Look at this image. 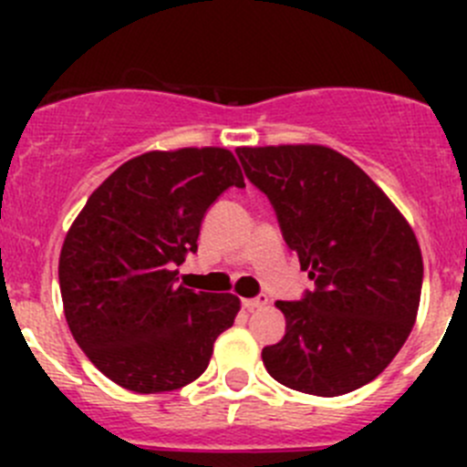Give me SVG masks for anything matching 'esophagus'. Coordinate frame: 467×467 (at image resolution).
I'll use <instances>...</instances> for the list:
<instances>
[{"label":"esophagus","mask_w":467,"mask_h":467,"mask_svg":"<svg viewBox=\"0 0 467 467\" xmlns=\"http://www.w3.org/2000/svg\"><path fill=\"white\" fill-rule=\"evenodd\" d=\"M242 305H244V309H248V312H253V309L266 307L268 298H266V296H257V298H244Z\"/></svg>","instance_id":"esophagus-1"}]
</instances>
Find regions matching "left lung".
Listing matches in <instances>:
<instances>
[{
  "instance_id": "obj_1",
  "label": "left lung",
  "mask_w": 467,
  "mask_h": 467,
  "mask_svg": "<svg viewBox=\"0 0 467 467\" xmlns=\"http://www.w3.org/2000/svg\"><path fill=\"white\" fill-rule=\"evenodd\" d=\"M248 181L317 289L277 300L286 334L262 350L268 375L334 398L373 381L411 334L422 253L393 201L350 158L321 144L239 146Z\"/></svg>"
}]
</instances>
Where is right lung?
I'll use <instances>...</instances> for the list:
<instances>
[{
    "label": "right lung",
    "instance_id": "add662e5",
    "mask_svg": "<svg viewBox=\"0 0 467 467\" xmlns=\"http://www.w3.org/2000/svg\"><path fill=\"white\" fill-rule=\"evenodd\" d=\"M244 187L228 149L149 150L112 171L78 212L58 260L69 332L121 389L164 393L199 379L237 317L233 294L176 285L207 207Z\"/></svg>",
    "mask_w": 467,
    "mask_h": 467
}]
</instances>
